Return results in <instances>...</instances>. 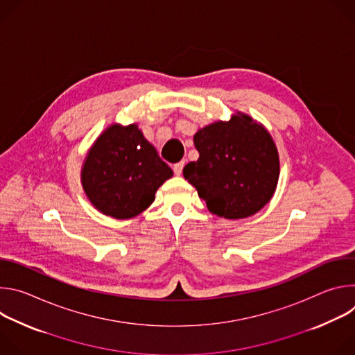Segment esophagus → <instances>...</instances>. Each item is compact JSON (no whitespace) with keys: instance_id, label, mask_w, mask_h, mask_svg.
Instances as JSON below:
<instances>
[{"instance_id":"obj_1","label":"esophagus","mask_w":355,"mask_h":355,"mask_svg":"<svg viewBox=\"0 0 355 355\" xmlns=\"http://www.w3.org/2000/svg\"><path fill=\"white\" fill-rule=\"evenodd\" d=\"M184 162H180V163H175L174 166H173V170H174V174L175 175H180L181 173H182V168H184Z\"/></svg>"}]
</instances>
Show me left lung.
Listing matches in <instances>:
<instances>
[{
	"label": "left lung",
	"mask_w": 355,
	"mask_h": 355,
	"mask_svg": "<svg viewBox=\"0 0 355 355\" xmlns=\"http://www.w3.org/2000/svg\"><path fill=\"white\" fill-rule=\"evenodd\" d=\"M199 159L182 174L208 209L226 219L254 215L274 195L279 159L270 133L250 116L233 115L215 122L193 136Z\"/></svg>",
	"instance_id": "left-lung-1"
}]
</instances>
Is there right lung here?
Masks as SVG:
<instances>
[{
  "mask_svg": "<svg viewBox=\"0 0 355 355\" xmlns=\"http://www.w3.org/2000/svg\"><path fill=\"white\" fill-rule=\"evenodd\" d=\"M173 170L136 125H112L85 159L81 181L92 205L103 214L129 219L143 212Z\"/></svg>",
  "mask_w": 355,
  "mask_h": 355,
  "instance_id": "1",
  "label": "right lung"
}]
</instances>
